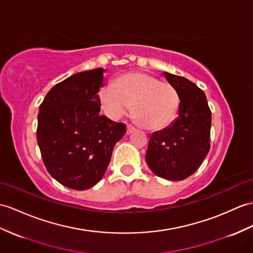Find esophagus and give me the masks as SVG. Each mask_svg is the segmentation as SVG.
<instances>
[{
    "instance_id": "1",
    "label": "esophagus",
    "mask_w": 253,
    "mask_h": 253,
    "mask_svg": "<svg viewBox=\"0 0 253 253\" xmlns=\"http://www.w3.org/2000/svg\"><path fill=\"white\" fill-rule=\"evenodd\" d=\"M134 131H135V127L134 126H132L131 125H127L126 126V134H131Z\"/></svg>"
}]
</instances>
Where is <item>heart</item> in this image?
Masks as SVG:
<instances>
[{
    "label": "heart",
    "instance_id": "b5f03b06",
    "mask_svg": "<svg viewBox=\"0 0 253 253\" xmlns=\"http://www.w3.org/2000/svg\"><path fill=\"white\" fill-rule=\"evenodd\" d=\"M104 112L112 119H119L130 112L147 130H162L174 122L180 97L169 83L145 73L127 74L108 84L100 94Z\"/></svg>",
    "mask_w": 253,
    "mask_h": 253
}]
</instances>
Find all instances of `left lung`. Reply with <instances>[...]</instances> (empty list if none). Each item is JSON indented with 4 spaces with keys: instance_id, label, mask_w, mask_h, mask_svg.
Segmentation results:
<instances>
[{
    "instance_id": "obj_1",
    "label": "left lung",
    "mask_w": 253,
    "mask_h": 253,
    "mask_svg": "<svg viewBox=\"0 0 253 253\" xmlns=\"http://www.w3.org/2000/svg\"><path fill=\"white\" fill-rule=\"evenodd\" d=\"M180 97L178 117L152 133L146 162L157 176L183 180L198 169L211 149V112L204 91L189 79L164 72Z\"/></svg>"
}]
</instances>
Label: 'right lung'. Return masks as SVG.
Masks as SVG:
<instances>
[{"instance_id": "add662e5", "label": "right lung", "mask_w": 253, "mask_h": 253, "mask_svg": "<svg viewBox=\"0 0 253 253\" xmlns=\"http://www.w3.org/2000/svg\"><path fill=\"white\" fill-rule=\"evenodd\" d=\"M104 72L90 70L64 79L40 106L38 144L48 173L63 186L85 190L102 179L126 125L101 116L97 92Z\"/></svg>"}]
</instances>
